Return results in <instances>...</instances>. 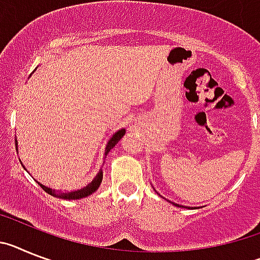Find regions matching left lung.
Returning a JSON list of instances; mask_svg holds the SVG:
<instances>
[{
  "mask_svg": "<svg viewBox=\"0 0 260 260\" xmlns=\"http://www.w3.org/2000/svg\"><path fill=\"white\" fill-rule=\"evenodd\" d=\"M171 204H174V205H177V207H183V205H179V204H175V203H171Z\"/></svg>",
  "mask_w": 260,
  "mask_h": 260,
  "instance_id": "1",
  "label": "left lung"
}]
</instances>
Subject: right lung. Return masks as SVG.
<instances>
[{
	"instance_id": "add662e5",
	"label": "right lung",
	"mask_w": 260,
	"mask_h": 260,
	"mask_svg": "<svg viewBox=\"0 0 260 260\" xmlns=\"http://www.w3.org/2000/svg\"><path fill=\"white\" fill-rule=\"evenodd\" d=\"M124 135H125V128H121V129L116 131V132L112 135L111 139L108 140L107 145H106V148H105V158L107 157V154L110 153V150H111V149L114 148V146L116 145L119 141H120V139L124 136ZM15 145H17V150H18L17 140H15ZM102 179H103V170L101 169V170H99V173L96 174V177L94 178V179H92L91 182L87 184V186L82 187V188H80V189H73V191H56V189H52L51 187L44 186V184H42L40 182H38V180H36V182H38V184H39V186L42 187V188L44 189L47 193H49V195H52V196H55V198L64 199V200H77V199L86 198V196L91 195L92 192H95L96 189L99 188V186H101V183H102Z\"/></svg>"
}]
</instances>
